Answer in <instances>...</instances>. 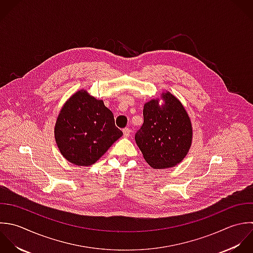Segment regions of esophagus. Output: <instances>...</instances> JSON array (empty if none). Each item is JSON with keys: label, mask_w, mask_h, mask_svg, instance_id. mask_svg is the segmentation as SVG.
<instances>
[{"label": "esophagus", "mask_w": 253, "mask_h": 253, "mask_svg": "<svg viewBox=\"0 0 253 253\" xmlns=\"http://www.w3.org/2000/svg\"><path fill=\"white\" fill-rule=\"evenodd\" d=\"M130 134H131V130L129 129V128H125V129H123V135H124V137H129L130 136Z\"/></svg>", "instance_id": "esophagus-1"}]
</instances>
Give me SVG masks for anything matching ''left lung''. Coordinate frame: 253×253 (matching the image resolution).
Segmentation results:
<instances>
[{
	"instance_id": "obj_1",
	"label": "left lung",
	"mask_w": 253,
	"mask_h": 253,
	"mask_svg": "<svg viewBox=\"0 0 253 253\" xmlns=\"http://www.w3.org/2000/svg\"><path fill=\"white\" fill-rule=\"evenodd\" d=\"M145 103L144 123L135 135L136 143L146 162L156 169L179 164L192 143V125L181 102L170 92Z\"/></svg>"
}]
</instances>
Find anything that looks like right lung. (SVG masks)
<instances>
[{
    "label": "right lung",
    "mask_w": 253,
    "mask_h": 253,
    "mask_svg": "<svg viewBox=\"0 0 253 253\" xmlns=\"http://www.w3.org/2000/svg\"><path fill=\"white\" fill-rule=\"evenodd\" d=\"M60 153L76 166H91L122 135L113 113L86 90L74 93L62 107L54 129Z\"/></svg>",
    "instance_id": "obj_1"
}]
</instances>
